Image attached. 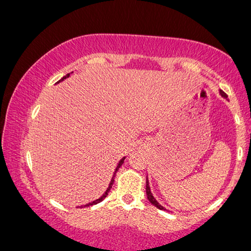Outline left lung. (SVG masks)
<instances>
[{
    "label": "left lung",
    "mask_w": 251,
    "mask_h": 251,
    "mask_svg": "<svg viewBox=\"0 0 251 251\" xmlns=\"http://www.w3.org/2000/svg\"><path fill=\"white\" fill-rule=\"evenodd\" d=\"M220 93H221V95L224 97V98H227L226 93H224V92L222 91V90H221V91H220ZM147 196H148V200L150 201V203H151L152 205H154V206H155V207H158L159 209H163V207L161 206V205H159L158 201H156L154 200V197L152 196L151 190H150V187H149V182H148V180H147Z\"/></svg>",
    "instance_id": "8db88e82"
}]
</instances>
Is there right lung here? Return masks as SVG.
Segmentation results:
<instances>
[{
  "label": "right lung",
  "mask_w": 251,
  "mask_h": 251,
  "mask_svg": "<svg viewBox=\"0 0 251 251\" xmlns=\"http://www.w3.org/2000/svg\"><path fill=\"white\" fill-rule=\"evenodd\" d=\"M70 75V74H66V75L65 76H63V78H61V80H59V81H62V80H64V78H66L67 76H69ZM58 81V82H59ZM124 160H125V158L124 159H122L121 160V161H119V163H118V166H117V168H116V171H115V174L116 173H117V171L119 170V168H121L122 167V164L123 163H124ZM115 174H114V177H115ZM114 177H113V179H111V181H110V184H109V187H108V189L106 190V193H104L103 194V195L101 196V197H100L99 198V200H96L95 201H92V203H89V204H87V205H84V206L83 207H85V206H90V205H96V204H98V203H100V201H103L104 200V198H106V196L108 195V193H109V190H110V188H111V186H113V184H114Z\"/></svg>",
  "instance_id": "obj_1"
}]
</instances>
